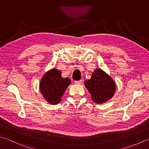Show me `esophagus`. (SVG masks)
Returning a JSON list of instances; mask_svg holds the SVG:
<instances>
[{
    "label": "esophagus",
    "instance_id": "esophagus-1",
    "mask_svg": "<svg viewBox=\"0 0 149 149\" xmlns=\"http://www.w3.org/2000/svg\"><path fill=\"white\" fill-rule=\"evenodd\" d=\"M83 80H78V81H74V84H81L82 83Z\"/></svg>",
    "mask_w": 149,
    "mask_h": 149
}]
</instances>
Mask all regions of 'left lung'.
<instances>
[{"label":"left lung","instance_id":"left-lung-1","mask_svg":"<svg viewBox=\"0 0 149 149\" xmlns=\"http://www.w3.org/2000/svg\"><path fill=\"white\" fill-rule=\"evenodd\" d=\"M85 86L91 95V98L96 104H102L113 96L116 85L109 75L100 69H96L89 80L85 81Z\"/></svg>","mask_w":149,"mask_h":149}]
</instances>
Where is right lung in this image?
Here are the masks:
<instances>
[{"label":"right lung","mask_w":149,"mask_h":149,"mask_svg":"<svg viewBox=\"0 0 149 149\" xmlns=\"http://www.w3.org/2000/svg\"><path fill=\"white\" fill-rule=\"evenodd\" d=\"M70 84V79L62 78L61 72L53 69L42 77L40 90L47 102L55 105L60 102L63 94Z\"/></svg>","instance_id":"obj_1"}]
</instances>
